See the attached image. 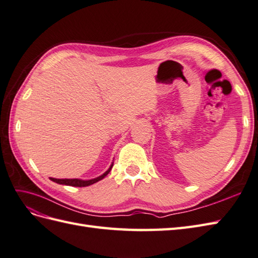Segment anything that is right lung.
<instances>
[{
	"label": "right lung",
	"instance_id": "obj_1",
	"mask_svg": "<svg viewBox=\"0 0 258 258\" xmlns=\"http://www.w3.org/2000/svg\"><path fill=\"white\" fill-rule=\"evenodd\" d=\"M112 167H113V163L111 164V167L105 171V172L100 175L96 177V179H91V180H81V179H54V177H50L51 181H53L55 183H58V184H63V185H70V186H76V187H84V186H89L91 185V184H94L98 181L102 180L104 176H107L108 173L111 171Z\"/></svg>",
	"mask_w": 258,
	"mask_h": 258
}]
</instances>
